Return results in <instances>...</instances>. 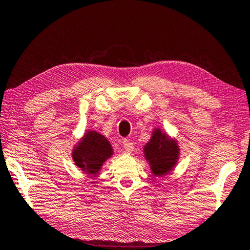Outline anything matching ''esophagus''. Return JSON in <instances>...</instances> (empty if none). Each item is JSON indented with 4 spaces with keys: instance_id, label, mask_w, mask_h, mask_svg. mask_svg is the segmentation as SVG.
<instances>
[{
    "instance_id": "34e87169",
    "label": "esophagus",
    "mask_w": 250,
    "mask_h": 250,
    "mask_svg": "<svg viewBox=\"0 0 250 250\" xmlns=\"http://www.w3.org/2000/svg\"><path fill=\"white\" fill-rule=\"evenodd\" d=\"M122 146H124L125 151L128 152V153H131L133 151V149H134L132 142L130 140H126V139H125L124 142H122Z\"/></svg>"
}]
</instances>
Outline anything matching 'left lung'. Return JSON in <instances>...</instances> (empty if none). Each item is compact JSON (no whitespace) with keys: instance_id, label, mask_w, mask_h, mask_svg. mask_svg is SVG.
Returning a JSON list of instances; mask_svg holds the SVG:
<instances>
[{"instance_id":"obj_1","label":"left lung","mask_w":250,"mask_h":250,"mask_svg":"<svg viewBox=\"0 0 250 250\" xmlns=\"http://www.w3.org/2000/svg\"><path fill=\"white\" fill-rule=\"evenodd\" d=\"M144 153L151 172L156 177H162L176 167L180 149L176 139L162 132L160 128H156L150 140L144 146Z\"/></svg>"}]
</instances>
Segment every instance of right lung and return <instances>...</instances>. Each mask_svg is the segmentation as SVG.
Segmentation results:
<instances>
[{
    "label": "right lung",
    "instance_id": "add662e5",
    "mask_svg": "<svg viewBox=\"0 0 250 250\" xmlns=\"http://www.w3.org/2000/svg\"><path fill=\"white\" fill-rule=\"evenodd\" d=\"M112 154L113 149L109 140L99 132L89 130L74 146L72 159L83 172L94 176Z\"/></svg>",
    "mask_w": 250,
    "mask_h": 250
}]
</instances>
